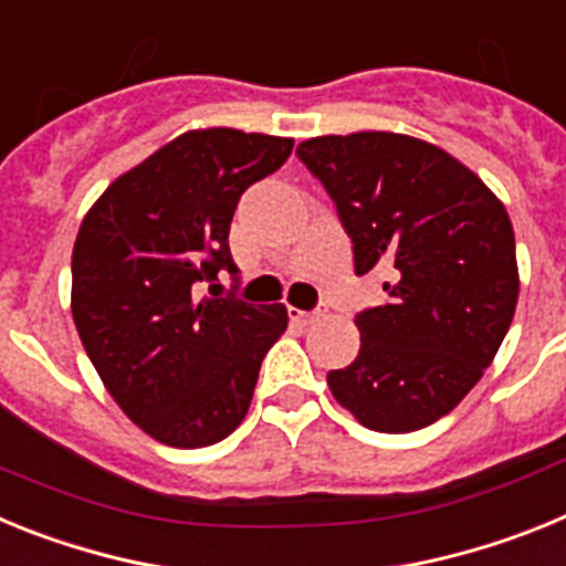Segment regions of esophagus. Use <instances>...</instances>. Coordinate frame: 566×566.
Instances as JSON below:
<instances>
[{"label": "esophagus", "instance_id": "1", "mask_svg": "<svg viewBox=\"0 0 566 566\" xmlns=\"http://www.w3.org/2000/svg\"><path fill=\"white\" fill-rule=\"evenodd\" d=\"M323 314H326V308H323V306L314 308V312H303V308H289V317H292L294 323H300V326H308V323L319 319Z\"/></svg>", "mask_w": 566, "mask_h": 566}]
</instances>
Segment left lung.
I'll return each mask as SVG.
<instances>
[{"instance_id": "obj_1", "label": "left lung", "mask_w": 566, "mask_h": 566, "mask_svg": "<svg viewBox=\"0 0 566 566\" xmlns=\"http://www.w3.org/2000/svg\"><path fill=\"white\" fill-rule=\"evenodd\" d=\"M297 158L337 207L354 272H391L388 300L357 314V359L328 371V388L371 431H419L468 397L513 323L507 209L453 155L411 135H319Z\"/></svg>"}]
</instances>
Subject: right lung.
Instances as JSON below:
<instances>
[{
    "label": "right lung",
    "mask_w": 566,
    "mask_h": 566,
    "mask_svg": "<svg viewBox=\"0 0 566 566\" xmlns=\"http://www.w3.org/2000/svg\"><path fill=\"white\" fill-rule=\"evenodd\" d=\"M292 138L189 129L115 178L73 247V319L124 413L172 448H207L243 422L286 306L221 294L238 266L240 195L292 155ZM210 283L212 298H201Z\"/></svg>",
    "instance_id": "add662e5"
}]
</instances>
